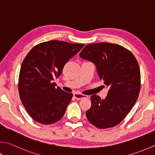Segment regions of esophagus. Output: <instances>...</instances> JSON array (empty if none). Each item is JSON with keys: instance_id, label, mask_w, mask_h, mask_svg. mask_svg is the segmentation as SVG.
<instances>
[{"instance_id": "1", "label": "esophagus", "mask_w": 155, "mask_h": 155, "mask_svg": "<svg viewBox=\"0 0 155 155\" xmlns=\"http://www.w3.org/2000/svg\"><path fill=\"white\" fill-rule=\"evenodd\" d=\"M73 95H74V97L77 100H81V99H83V98H87V97H88V96H87V95H83V94H77V93H76V94H73Z\"/></svg>"}]
</instances>
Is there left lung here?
Here are the masks:
<instances>
[{
	"label": "left lung",
	"instance_id": "left-lung-1",
	"mask_svg": "<svg viewBox=\"0 0 155 155\" xmlns=\"http://www.w3.org/2000/svg\"><path fill=\"white\" fill-rule=\"evenodd\" d=\"M79 56L95 64L100 79L109 87L104 99L91 95L87 119L100 129L118 125L131 111L139 95L140 70L136 58L125 47L109 43L87 45Z\"/></svg>",
	"mask_w": 155,
	"mask_h": 155
}]
</instances>
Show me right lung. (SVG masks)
<instances>
[{"mask_svg": "<svg viewBox=\"0 0 155 155\" xmlns=\"http://www.w3.org/2000/svg\"><path fill=\"white\" fill-rule=\"evenodd\" d=\"M84 47L60 41L37 45L24 58L19 72L18 89L21 102L32 119L49 125L63 117L72 94L56 87L58 78L70 59Z\"/></svg>", "mask_w": 155, "mask_h": 155, "instance_id": "add662e5", "label": "right lung"}]
</instances>
